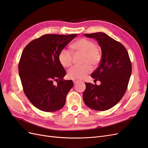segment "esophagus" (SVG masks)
Returning a JSON list of instances; mask_svg holds the SVG:
<instances>
[{
    "mask_svg": "<svg viewBox=\"0 0 148 148\" xmlns=\"http://www.w3.org/2000/svg\"><path fill=\"white\" fill-rule=\"evenodd\" d=\"M80 80H79V79H74L73 80V82H74V84H75L76 83L79 82H80Z\"/></svg>",
    "mask_w": 148,
    "mask_h": 148,
    "instance_id": "obj_1",
    "label": "esophagus"
}]
</instances>
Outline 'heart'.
<instances>
[{
    "instance_id": "b5f03b06",
    "label": "heart",
    "mask_w": 148,
    "mask_h": 148,
    "mask_svg": "<svg viewBox=\"0 0 148 148\" xmlns=\"http://www.w3.org/2000/svg\"><path fill=\"white\" fill-rule=\"evenodd\" d=\"M73 50L84 54L80 66H74L68 71V77L73 79H79L91 72L92 67L99 64L102 58L101 50L96 46V43L87 38H80L71 45ZM73 54L68 49H63L58 54L60 63L65 68H69L73 64Z\"/></svg>"
}]
</instances>
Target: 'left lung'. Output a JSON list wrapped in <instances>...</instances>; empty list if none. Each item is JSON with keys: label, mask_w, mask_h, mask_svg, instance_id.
<instances>
[{"label": "left lung", "mask_w": 148, "mask_h": 148, "mask_svg": "<svg viewBox=\"0 0 148 148\" xmlns=\"http://www.w3.org/2000/svg\"><path fill=\"white\" fill-rule=\"evenodd\" d=\"M95 38L102 50L99 66L91 75L100 85L85 83L83 99L86 106L97 111L111 108L122 99L132 73V64L126 49L102 32L85 34Z\"/></svg>", "instance_id": "left-lung-1"}]
</instances>
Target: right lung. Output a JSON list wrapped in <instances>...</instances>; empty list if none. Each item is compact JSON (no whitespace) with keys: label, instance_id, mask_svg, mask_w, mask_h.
<instances>
[{"label":"right lung","instance_id":"obj_1","mask_svg":"<svg viewBox=\"0 0 148 148\" xmlns=\"http://www.w3.org/2000/svg\"><path fill=\"white\" fill-rule=\"evenodd\" d=\"M77 35H44L30 42L21 54L18 69L24 92L32 104L42 111L52 112L63 108L74 86L72 80L63 79L66 71L58 54Z\"/></svg>","mask_w":148,"mask_h":148}]
</instances>
